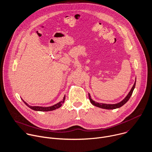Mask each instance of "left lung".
I'll return each instance as SVG.
<instances>
[{
	"mask_svg": "<svg viewBox=\"0 0 152 152\" xmlns=\"http://www.w3.org/2000/svg\"><path fill=\"white\" fill-rule=\"evenodd\" d=\"M135 83H136V80H135V83H134V86H132L131 91L129 92V93L126 96V97L122 101H121L120 102H119L118 104H102V103L99 104V103H98L94 101L92 99H91V96H90V94H88V97H89L90 101L94 105H95L96 107H99V108H104V109L113 110V109H115V108H120V107H121L122 106H123L125 104H126L128 101L129 98H131V95H132V94L133 93L134 89V88L135 87Z\"/></svg>",
	"mask_w": 152,
	"mask_h": 152,
	"instance_id": "left-lung-1",
	"label": "left lung"
}]
</instances>
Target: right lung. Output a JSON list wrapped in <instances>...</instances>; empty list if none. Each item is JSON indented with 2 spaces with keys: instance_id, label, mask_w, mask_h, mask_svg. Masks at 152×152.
Here are the masks:
<instances>
[{
  "instance_id": "1",
  "label": "right lung",
  "mask_w": 152,
  "mask_h": 152,
  "mask_svg": "<svg viewBox=\"0 0 152 152\" xmlns=\"http://www.w3.org/2000/svg\"><path fill=\"white\" fill-rule=\"evenodd\" d=\"M65 96H64L63 100L62 101L59 102L58 103L53 105V106H51V107H39V106H30L28 105L26 102H24L23 100V101L24 102V103L28 107L30 108H31L35 111H52V110H54L57 108H60V107H61L62 105V104L65 101Z\"/></svg>"
}]
</instances>
